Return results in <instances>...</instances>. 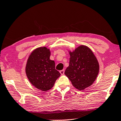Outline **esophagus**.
Masks as SVG:
<instances>
[{
  "mask_svg": "<svg viewBox=\"0 0 121 121\" xmlns=\"http://www.w3.org/2000/svg\"><path fill=\"white\" fill-rule=\"evenodd\" d=\"M60 73L62 74V75H63V74H64V69H63V70H60Z\"/></svg>",
  "mask_w": 121,
  "mask_h": 121,
  "instance_id": "34e87169",
  "label": "esophagus"
}]
</instances>
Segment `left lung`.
Listing matches in <instances>:
<instances>
[{"mask_svg": "<svg viewBox=\"0 0 121 121\" xmlns=\"http://www.w3.org/2000/svg\"><path fill=\"white\" fill-rule=\"evenodd\" d=\"M69 65L64 72L72 85L79 90H83L95 82L99 72V64L92 51L81 45L69 51Z\"/></svg>", "mask_w": 121, "mask_h": 121, "instance_id": "left-lung-1", "label": "left lung"}]
</instances>
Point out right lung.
I'll use <instances>...</instances> for the list:
<instances>
[{
    "instance_id": "obj_1",
    "label": "right lung",
    "mask_w": 121,
    "mask_h": 121,
    "mask_svg": "<svg viewBox=\"0 0 121 121\" xmlns=\"http://www.w3.org/2000/svg\"><path fill=\"white\" fill-rule=\"evenodd\" d=\"M50 55V50L47 47L37 48L30 55L26 65V74L30 82L43 91L52 88L60 75L55 69L54 61L49 59Z\"/></svg>"
}]
</instances>
